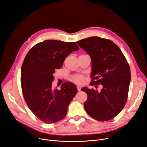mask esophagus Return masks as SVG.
<instances>
[{
  "mask_svg": "<svg viewBox=\"0 0 147 147\" xmlns=\"http://www.w3.org/2000/svg\"><path fill=\"white\" fill-rule=\"evenodd\" d=\"M81 88H82V87H81L80 85H77V90H78V91H80Z\"/></svg>",
  "mask_w": 147,
  "mask_h": 147,
  "instance_id": "1",
  "label": "esophagus"
}]
</instances>
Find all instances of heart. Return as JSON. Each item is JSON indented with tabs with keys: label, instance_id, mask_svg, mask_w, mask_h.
Returning <instances> with one entry per match:
<instances>
[{
	"label": "heart",
	"instance_id": "1",
	"mask_svg": "<svg viewBox=\"0 0 147 147\" xmlns=\"http://www.w3.org/2000/svg\"><path fill=\"white\" fill-rule=\"evenodd\" d=\"M74 80L77 83H82L83 82L84 78L82 76H81V75H78V76L74 77Z\"/></svg>",
	"mask_w": 147,
	"mask_h": 147
}]
</instances>
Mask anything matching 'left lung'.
Returning a JSON list of instances; mask_svg holds the SVG:
<instances>
[{"mask_svg": "<svg viewBox=\"0 0 147 147\" xmlns=\"http://www.w3.org/2000/svg\"><path fill=\"white\" fill-rule=\"evenodd\" d=\"M77 43L91 57L92 81L90 84L102 85L100 91L82 88L88 95L84 109L95 119L109 121L126 104L131 82L129 65L119 48L110 40L91 37Z\"/></svg>", "mask_w": 147, "mask_h": 147, "instance_id": "obj_1", "label": "left lung"}]
</instances>
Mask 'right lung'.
Here are the masks:
<instances>
[{"label":"right lung","mask_w":147,"mask_h":147,"mask_svg":"<svg viewBox=\"0 0 147 147\" xmlns=\"http://www.w3.org/2000/svg\"><path fill=\"white\" fill-rule=\"evenodd\" d=\"M79 50L75 42L47 40L34 46L26 55L21 70V84L25 101L42 121L55 123L63 119L77 93L72 82L60 90L52 88L56 69H61L70 53Z\"/></svg>","instance_id":"add662e5"}]
</instances>
